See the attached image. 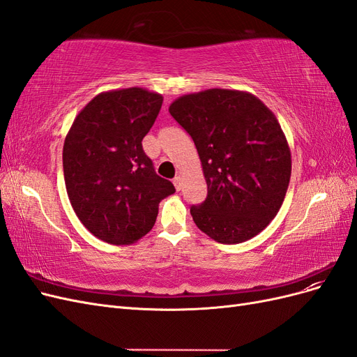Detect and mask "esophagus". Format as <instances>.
I'll use <instances>...</instances> for the list:
<instances>
[{
	"mask_svg": "<svg viewBox=\"0 0 357 357\" xmlns=\"http://www.w3.org/2000/svg\"><path fill=\"white\" fill-rule=\"evenodd\" d=\"M172 183H174V186H176L177 190H181V185H183V183H181V177H180V176H176L174 180H172Z\"/></svg>",
	"mask_w": 357,
	"mask_h": 357,
	"instance_id": "esophagus-1",
	"label": "esophagus"
}]
</instances>
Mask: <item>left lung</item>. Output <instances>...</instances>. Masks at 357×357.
Masks as SVG:
<instances>
[{"instance_id": "8db88e82", "label": "left lung", "mask_w": 357, "mask_h": 357, "mask_svg": "<svg viewBox=\"0 0 357 357\" xmlns=\"http://www.w3.org/2000/svg\"><path fill=\"white\" fill-rule=\"evenodd\" d=\"M169 113L197 146L207 198L192 205L198 228L222 244L253 238L284 201L291 158L275 114L257 96L232 89L183 95Z\"/></svg>"}]
</instances>
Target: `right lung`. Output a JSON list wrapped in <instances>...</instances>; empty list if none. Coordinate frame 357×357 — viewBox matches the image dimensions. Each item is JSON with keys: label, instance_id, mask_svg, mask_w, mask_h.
<instances>
[{"label": "right lung", "instance_id": "1", "mask_svg": "<svg viewBox=\"0 0 357 357\" xmlns=\"http://www.w3.org/2000/svg\"><path fill=\"white\" fill-rule=\"evenodd\" d=\"M164 96L143 88L101 92L75 116L62 152L63 178L84 228L109 244H132L153 228L176 189L143 150Z\"/></svg>", "mask_w": 357, "mask_h": 357}]
</instances>
